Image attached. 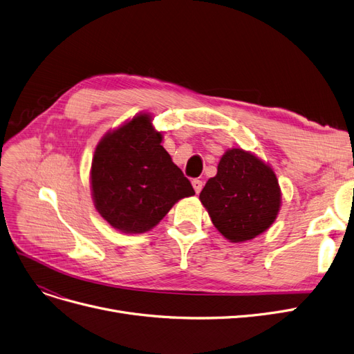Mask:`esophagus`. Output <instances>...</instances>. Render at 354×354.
<instances>
[{
    "label": "esophagus",
    "instance_id": "obj_1",
    "mask_svg": "<svg viewBox=\"0 0 354 354\" xmlns=\"http://www.w3.org/2000/svg\"><path fill=\"white\" fill-rule=\"evenodd\" d=\"M192 186H193V189H194V192L199 194L201 192H202V187H203V183H202V180H199V178H194L193 181H192Z\"/></svg>",
    "mask_w": 354,
    "mask_h": 354
}]
</instances>
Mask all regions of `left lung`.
I'll return each mask as SVG.
<instances>
[{"label":"left lung","mask_w":354,"mask_h":354,"mask_svg":"<svg viewBox=\"0 0 354 354\" xmlns=\"http://www.w3.org/2000/svg\"><path fill=\"white\" fill-rule=\"evenodd\" d=\"M199 199L216 230L231 243H243L270 228L281 194L270 165L232 148L222 155L216 176L207 180Z\"/></svg>","instance_id":"1"}]
</instances>
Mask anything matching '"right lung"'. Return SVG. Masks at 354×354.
<instances>
[{
  "mask_svg": "<svg viewBox=\"0 0 354 354\" xmlns=\"http://www.w3.org/2000/svg\"><path fill=\"white\" fill-rule=\"evenodd\" d=\"M149 115L135 116L98 142L91 164L95 209L113 228L126 234L152 230L192 183L161 145Z\"/></svg>",
  "mask_w": 354,
  "mask_h": 354,
  "instance_id": "obj_1",
  "label": "right lung"
}]
</instances>
